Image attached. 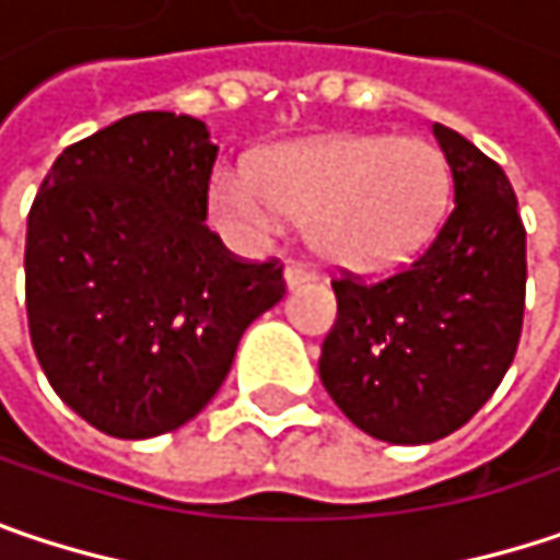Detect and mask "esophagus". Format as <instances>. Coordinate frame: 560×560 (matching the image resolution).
I'll return each instance as SVG.
<instances>
[{"instance_id": "34e87169", "label": "esophagus", "mask_w": 560, "mask_h": 560, "mask_svg": "<svg viewBox=\"0 0 560 560\" xmlns=\"http://www.w3.org/2000/svg\"><path fill=\"white\" fill-rule=\"evenodd\" d=\"M317 279V272L314 269H307L304 262H288V269H284V288L291 291V288H298V284H304V281H314Z\"/></svg>"}]
</instances>
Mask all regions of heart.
Segmentation results:
<instances>
[{"label": "heart", "mask_w": 560, "mask_h": 560, "mask_svg": "<svg viewBox=\"0 0 560 560\" xmlns=\"http://www.w3.org/2000/svg\"><path fill=\"white\" fill-rule=\"evenodd\" d=\"M452 173L420 137L346 133L269 150L256 173L211 178V218L259 240L288 218H307L311 246L349 269L404 262L445 218Z\"/></svg>", "instance_id": "b5f03b06"}]
</instances>
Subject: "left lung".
Listing matches in <instances>:
<instances>
[{
	"label": "left lung",
	"instance_id": "left-lung-1",
	"mask_svg": "<svg viewBox=\"0 0 560 560\" xmlns=\"http://www.w3.org/2000/svg\"><path fill=\"white\" fill-rule=\"evenodd\" d=\"M455 205L432 243L382 281H332L320 382L362 432L423 445L465 427L503 382L523 330L526 230L503 170L432 125Z\"/></svg>",
	"mask_w": 560,
	"mask_h": 560
}]
</instances>
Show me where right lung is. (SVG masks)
Segmentation results:
<instances>
[{"label":"right lung","instance_id":"1","mask_svg":"<svg viewBox=\"0 0 560 560\" xmlns=\"http://www.w3.org/2000/svg\"><path fill=\"white\" fill-rule=\"evenodd\" d=\"M214 160L205 121L140 112L67 147L31 205V346L60 400L115 439L198 417L284 294L279 262H240L205 228Z\"/></svg>","mask_w":560,"mask_h":560}]
</instances>
